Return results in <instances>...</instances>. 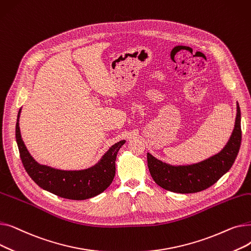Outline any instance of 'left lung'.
Segmentation results:
<instances>
[{
    "instance_id": "left-lung-1",
    "label": "left lung",
    "mask_w": 251,
    "mask_h": 251,
    "mask_svg": "<svg viewBox=\"0 0 251 251\" xmlns=\"http://www.w3.org/2000/svg\"><path fill=\"white\" fill-rule=\"evenodd\" d=\"M241 144V113L237 102L233 132L218 153L191 165L174 166L157 160L148 152V166L153 181L162 188L176 193L202 191L215 184L231 169Z\"/></svg>"
}]
</instances>
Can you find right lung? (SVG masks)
<instances>
[{
  "label": "right lung",
  "instance_id": "add662e5",
  "mask_svg": "<svg viewBox=\"0 0 251 251\" xmlns=\"http://www.w3.org/2000/svg\"><path fill=\"white\" fill-rule=\"evenodd\" d=\"M20 113L21 109L17 116L16 142L26 172L39 187L63 199L83 201L99 195L111 185L116 173L117 153L125 140L115 143L96 165L87 169H55L37 163L26 149L19 128Z\"/></svg>",
  "mask_w": 251,
  "mask_h": 251
}]
</instances>
